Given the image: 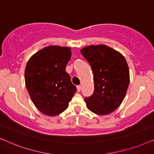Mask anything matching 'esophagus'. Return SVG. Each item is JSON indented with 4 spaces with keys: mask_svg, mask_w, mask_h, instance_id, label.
<instances>
[{
    "mask_svg": "<svg viewBox=\"0 0 154 154\" xmlns=\"http://www.w3.org/2000/svg\"><path fill=\"white\" fill-rule=\"evenodd\" d=\"M77 91H81V86H80V85H78V86H77Z\"/></svg>",
    "mask_w": 154,
    "mask_h": 154,
    "instance_id": "esophagus-1",
    "label": "esophagus"
}]
</instances>
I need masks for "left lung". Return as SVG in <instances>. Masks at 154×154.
<instances>
[{"instance_id": "obj_1", "label": "left lung", "mask_w": 154, "mask_h": 154, "mask_svg": "<svg viewBox=\"0 0 154 154\" xmlns=\"http://www.w3.org/2000/svg\"><path fill=\"white\" fill-rule=\"evenodd\" d=\"M80 52L94 75V91L85 99L87 108L99 115L110 114L122 104L129 85L125 57L105 45L85 47Z\"/></svg>"}]
</instances>
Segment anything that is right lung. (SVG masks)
I'll return each mask as SVG.
<instances>
[{
  "label": "right lung",
  "instance_id": "right-lung-1",
  "mask_svg": "<svg viewBox=\"0 0 154 154\" xmlns=\"http://www.w3.org/2000/svg\"><path fill=\"white\" fill-rule=\"evenodd\" d=\"M71 54L69 48L50 45L37 52L27 63V89L35 106L45 115L63 112L77 91L65 71Z\"/></svg>",
  "mask_w": 154,
  "mask_h": 154
}]
</instances>
